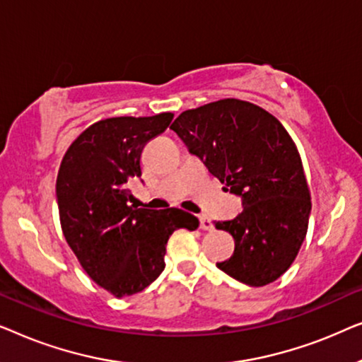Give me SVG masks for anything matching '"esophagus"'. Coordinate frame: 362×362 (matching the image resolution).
<instances>
[{
	"label": "esophagus",
	"mask_w": 362,
	"mask_h": 362,
	"mask_svg": "<svg viewBox=\"0 0 362 362\" xmlns=\"http://www.w3.org/2000/svg\"><path fill=\"white\" fill-rule=\"evenodd\" d=\"M199 226H201L202 230H212V229H214V226H212V221L206 216L199 217Z\"/></svg>",
	"instance_id": "obj_1"
}]
</instances>
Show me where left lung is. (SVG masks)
<instances>
[{
	"label": "left lung",
	"instance_id": "8db88e82",
	"mask_svg": "<svg viewBox=\"0 0 362 362\" xmlns=\"http://www.w3.org/2000/svg\"><path fill=\"white\" fill-rule=\"evenodd\" d=\"M191 155L242 199L235 219L216 222L235 250L217 267L250 286L275 281L293 264L311 212L310 189L284 125L250 102L224 98L182 112L170 127Z\"/></svg>",
	"mask_w": 362,
	"mask_h": 362
}]
</instances>
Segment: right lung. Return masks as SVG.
<instances>
[{"mask_svg":"<svg viewBox=\"0 0 362 362\" xmlns=\"http://www.w3.org/2000/svg\"><path fill=\"white\" fill-rule=\"evenodd\" d=\"M173 113L115 117L93 123L69 146L56 196L64 237L88 276L122 298L145 290L165 270L176 229L194 230L189 212L130 204L128 182L141 176L143 148L168 128Z\"/></svg>","mask_w":362,"mask_h":362,"instance_id":"right-lung-1","label":"right lung"}]
</instances>
